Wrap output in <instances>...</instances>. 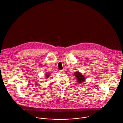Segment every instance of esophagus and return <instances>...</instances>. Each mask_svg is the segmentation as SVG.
<instances>
[{"instance_id":"obj_1","label":"esophagus","mask_w":123,"mask_h":123,"mask_svg":"<svg viewBox=\"0 0 123 123\" xmlns=\"http://www.w3.org/2000/svg\"><path fill=\"white\" fill-rule=\"evenodd\" d=\"M64 70H59V72L60 73H64Z\"/></svg>"}]
</instances>
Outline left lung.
I'll use <instances>...</instances> for the list:
<instances>
[{
  "label": "left lung",
  "mask_w": 123,
  "mask_h": 123,
  "mask_svg": "<svg viewBox=\"0 0 123 123\" xmlns=\"http://www.w3.org/2000/svg\"><path fill=\"white\" fill-rule=\"evenodd\" d=\"M74 75L77 78V81L79 83H82L85 81L84 77L82 75V74L79 72H76L74 73Z\"/></svg>",
  "instance_id": "obj_1"
}]
</instances>
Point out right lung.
I'll list each match as a JSON object with an SVG mask.
<instances>
[{
	"label": "right lung",
	"instance_id": "add662e5",
	"mask_svg": "<svg viewBox=\"0 0 123 123\" xmlns=\"http://www.w3.org/2000/svg\"><path fill=\"white\" fill-rule=\"evenodd\" d=\"M47 77H48V75H46Z\"/></svg>",
	"mask_w": 123,
	"mask_h": 123
}]
</instances>
